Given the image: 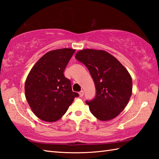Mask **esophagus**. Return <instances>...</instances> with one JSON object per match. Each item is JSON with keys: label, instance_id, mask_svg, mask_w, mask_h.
Returning a JSON list of instances; mask_svg holds the SVG:
<instances>
[{"label": "esophagus", "instance_id": "esophagus-1", "mask_svg": "<svg viewBox=\"0 0 159 159\" xmlns=\"http://www.w3.org/2000/svg\"><path fill=\"white\" fill-rule=\"evenodd\" d=\"M79 96L80 97H83V95H84V91H80L79 93Z\"/></svg>", "mask_w": 159, "mask_h": 159}]
</instances>
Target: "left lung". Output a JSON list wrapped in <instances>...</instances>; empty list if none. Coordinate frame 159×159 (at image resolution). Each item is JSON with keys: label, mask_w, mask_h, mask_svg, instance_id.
<instances>
[{"label": "left lung", "mask_w": 159, "mask_h": 159, "mask_svg": "<svg viewBox=\"0 0 159 159\" xmlns=\"http://www.w3.org/2000/svg\"><path fill=\"white\" fill-rule=\"evenodd\" d=\"M75 58L88 68L93 79L96 95L86 102L90 112L102 121L112 120L123 111L132 94V79L127 70L106 51L82 49Z\"/></svg>", "instance_id": "8db88e82"}]
</instances>
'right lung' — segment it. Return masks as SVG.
<instances>
[{
    "label": "right lung",
    "instance_id": "add662e5",
    "mask_svg": "<svg viewBox=\"0 0 159 159\" xmlns=\"http://www.w3.org/2000/svg\"><path fill=\"white\" fill-rule=\"evenodd\" d=\"M75 49H55L40 57L25 82V96L32 111L40 120L55 122L64 115L79 94L72 90L64 70Z\"/></svg>",
    "mask_w": 159,
    "mask_h": 159
}]
</instances>
